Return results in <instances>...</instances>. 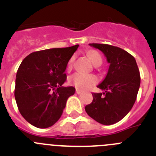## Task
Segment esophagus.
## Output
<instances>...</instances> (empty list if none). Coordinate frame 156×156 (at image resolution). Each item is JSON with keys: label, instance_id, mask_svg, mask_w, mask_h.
Wrapping results in <instances>:
<instances>
[{"label": "esophagus", "instance_id": "obj_1", "mask_svg": "<svg viewBox=\"0 0 156 156\" xmlns=\"http://www.w3.org/2000/svg\"><path fill=\"white\" fill-rule=\"evenodd\" d=\"M76 93L77 94H80L82 93V90H79V89H76Z\"/></svg>", "mask_w": 156, "mask_h": 156}]
</instances>
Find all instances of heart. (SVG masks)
I'll use <instances>...</instances> for the list:
<instances>
[{"label":"heart","instance_id":"1","mask_svg":"<svg viewBox=\"0 0 156 156\" xmlns=\"http://www.w3.org/2000/svg\"><path fill=\"white\" fill-rule=\"evenodd\" d=\"M88 56H89V58H90V59L94 64H95L98 61L101 60V57L96 51H90L88 52ZM73 60L74 56H73L69 61V68L72 67ZM68 81L70 85L75 87L77 89L87 90L88 88L91 87L92 86L96 84L98 82V79L95 76L91 75V74L83 73L77 72V73H73L69 77Z\"/></svg>","mask_w":156,"mask_h":156}]
</instances>
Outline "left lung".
I'll return each instance as SVG.
<instances>
[{"mask_svg":"<svg viewBox=\"0 0 156 156\" xmlns=\"http://www.w3.org/2000/svg\"><path fill=\"white\" fill-rule=\"evenodd\" d=\"M89 45L102 51L110 66L98 86L105 92L92 94L93 101L85 111L99 123L114 124L127 115L137 98L140 83L138 67L133 56L122 48L105 44Z\"/></svg>","mask_w":156,"mask_h":156,"instance_id":"left-lung-1","label":"left lung"}]
</instances>
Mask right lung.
<instances>
[{"label": "right lung", "mask_w": 156, "mask_h": 156, "mask_svg": "<svg viewBox=\"0 0 156 156\" xmlns=\"http://www.w3.org/2000/svg\"><path fill=\"white\" fill-rule=\"evenodd\" d=\"M79 45L38 51L25 58L18 69L15 98L26 120L37 128L60 119L73 87H65L66 66Z\"/></svg>", "instance_id": "right-lung-1"}]
</instances>
